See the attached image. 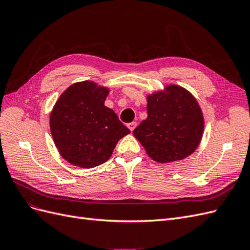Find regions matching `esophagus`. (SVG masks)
I'll list each match as a JSON object with an SVG mask.
<instances>
[{
	"label": "esophagus",
	"mask_w": 250,
	"mask_h": 250,
	"mask_svg": "<svg viewBox=\"0 0 250 250\" xmlns=\"http://www.w3.org/2000/svg\"><path fill=\"white\" fill-rule=\"evenodd\" d=\"M127 127L129 128L130 131H133L134 128L137 127V122H131V123H129V124H127Z\"/></svg>",
	"instance_id": "esophagus-1"
}]
</instances>
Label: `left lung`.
Masks as SVG:
<instances>
[{
    "label": "left lung",
    "instance_id": "1",
    "mask_svg": "<svg viewBox=\"0 0 250 250\" xmlns=\"http://www.w3.org/2000/svg\"><path fill=\"white\" fill-rule=\"evenodd\" d=\"M147 113L132 133L153 161H181L197 149L204 119L197 100L188 89L169 84L147 95Z\"/></svg>",
    "mask_w": 250,
    "mask_h": 250
}]
</instances>
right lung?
I'll use <instances>...</instances> for the list:
<instances>
[{"mask_svg": "<svg viewBox=\"0 0 250 250\" xmlns=\"http://www.w3.org/2000/svg\"><path fill=\"white\" fill-rule=\"evenodd\" d=\"M108 93L94 81L76 82L53 106L51 134L67 163L84 169L97 167L109 160L119 140L130 132L104 105Z\"/></svg>", "mask_w": 250, "mask_h": 250, "instance_id": "right-lung-1", "label": "right lung"}]
</instances>
